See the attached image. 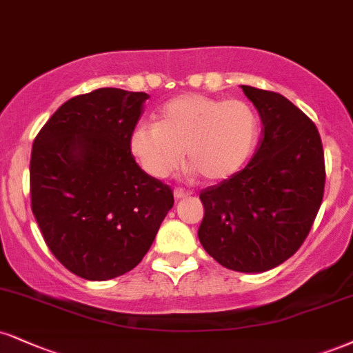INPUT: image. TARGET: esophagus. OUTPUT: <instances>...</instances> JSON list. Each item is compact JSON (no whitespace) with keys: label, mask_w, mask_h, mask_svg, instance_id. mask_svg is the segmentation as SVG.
I'll use <instances>...</instances> for the list:
<instances>
[{"label":"esophagus","mask_w":353,"mask_h":353,"mask_svg":"<svg viewBox=\"0 0 353 353\" xmlns=\"http://www.w3.org/2000/svg\"><path fill=\"white\" fill-rule=\"evenodd\" d=\"M189 195H190L189 190H184V189H181V188H176V189H174V197H176L177 201H179V199L189 197Z\"/></svg>","instance_id":"34e87169"}]
</instances>
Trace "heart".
<instances>
[{
	"label": "heart",
	"instance_id": "1",
	"mask_svg": "<svg viewBox=\"0 0 353 353\" xmlns=\"http://www.w3.org/2000/svg\"><path fill=\"white\" fill-rule=\"evenodd\" d=\"M258 133V117L246 101L189 93L164 103L156 125H136L130 151L156 179L176 171L185 151L188 163L203 181L219 182L243 168L256 148Z\"/></svg>",
	"mask_w": 353,
	"mask_h": 353
}]
</instances>
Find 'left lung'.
Instances as JSON below:
<instances>
[{
	"label": "left lung",
	"mask_w": 353,
	"mask_h": 353,
	"mask_svg": "<svg viewBox=\"0 0 353 353\" xmlns=\"http://www.w3.org/2000/svg\"><path fill=\"white\" fill-rule=\"evenodd\" d=\"M241 90L260 113L263 136L241 171L199 195V240L225 268L261 273L291 258L311 232L324 197V150L314 121L290 100Z\"/></svg>",
	"instance_id": "1"
}]
</instances>
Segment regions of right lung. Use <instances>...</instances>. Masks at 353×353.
Listing matches in <instances>:
<instances>
[{"label":"right lung","instance_id":"obj_1","mask_svg":"<svg viewBox=\"0 0 353 353\" xmlns=\"http://www.w3.org/2000/svg\"><path fill=\"white\" fill-rule=\"evenodd\" d=\"M146 99L121 88L77 95L32 143V214L54 256L83 279L107 281L133 270L174 205L172 189L130 151Z\"/></svg>","mask_w":353,"mask_h":353}]
</instances>
